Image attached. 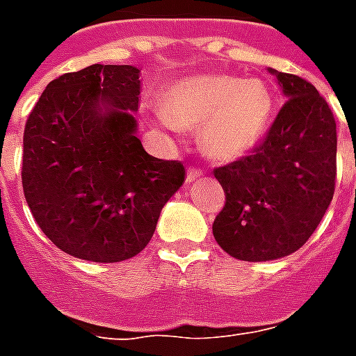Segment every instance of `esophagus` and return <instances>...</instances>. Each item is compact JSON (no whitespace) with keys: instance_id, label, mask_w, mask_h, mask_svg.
I'll use <instances>...</instances> for the list:
<instances>
[{"instance_id":"esophagus-1","label":"esophagus","mask_w":356,"mask_h":356,"mask_svg":"<svg viewBox=\"0 0 356 356\" xmlns=\"http://www.w3.org/2000/svg\"><path fill=\"white\" fill-rule=\"evenodd\" d=\"M202 175H204V171L188 168V170H186V183H193V181H196V179L202 177Z\"/></svg>"}]
</instances>
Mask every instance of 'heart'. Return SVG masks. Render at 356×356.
Returning a JSON list of instances; mask_svg holds the SVG:
<instances>
[{"label":"heart","instance_id":"obj_1","mask_svg":"<svg viewBox=\"0 0 356 356\" xmlns=\"http://www.w3.org/2000/svg\"><path fill=\"white\" fill-rule=\"evenodd\" d=\"M273 108V93L263 80L204 74L173 83L154 120L175 135L198 127L202 150L213 162L231 163L257 147Z\"/></svg>","mask_w":356,"mask_h":356}]
</instances>
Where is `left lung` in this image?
<instances>
[{
    "label": "left lung",
    "mask_w": 356,
    "mask_h": 356,
    "mask_svg": "<svg viewBox=\"0 0 356 356\" xmlns=\"http://www.w3.org/2000/svg\"><path fill=\"white\" fill-rule=\"evenodd\" d=\"M267 70L286 104L254 154L213 171L227 194L213 236L242 261L298 252L322 221L336 185V120L328 102L299 76Z\"/></svg>",
    "instance_id": "8db88e82"
}]
</instances>
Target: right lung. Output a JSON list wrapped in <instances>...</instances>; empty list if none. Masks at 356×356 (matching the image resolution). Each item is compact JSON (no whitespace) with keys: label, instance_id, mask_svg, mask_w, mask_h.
<instances>
[{"label":"right lung","instance_id":"add662e5","mask_svg":"<svg viewBox=\"0 0 356 356\" xmlns=\"http://www.w3.org/2000/svg\"><path fill=\"white\" fill-rule=\"evenodd\" d=\"M139 99V68L91 65L51 81L30 112L24 198L43 234L72 257L131 259L185 183L183 163L140 145Z\"/></svg>","mask_w":356,"mask_h":356}]
</instances>
